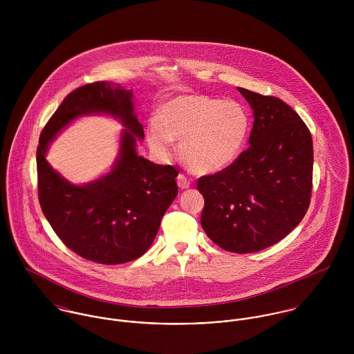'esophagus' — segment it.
<instances>
[{
    "label": "esophagus",
    "mask_w": 354,
    "mask_h": 354,
    "mask_svg": "<svg viewBox=\"0 0 354 354\" xmlns=\"http://www.w3.org/2000/svg\"><path fill=\"white\" fill-rule=\"evenodd\" d=\"M177 184L181 189H188L191 187V181L188 180V177H185L184 174H178L177 176Z\"/></svg>",
    "instance_id": "34e87169"
}]
</instances>
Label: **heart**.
Listing matches in <instances>:
<instances>
[{
	"instance_id": "heart-1",
	"label": "heart",
	"mask_w": 354,
	"mask_h": 354,
	"mask_svg": "<svg viewBox=\"0 0 354 354\" xmlns=\"http://www.w3.org/2000/svg\"><path fill=\"white\" fill-rule=\"evenodd\" d=\"M251 120L234 100L184 94L165 102L146 129L152 151L167 158L173 142L184 165L198 174H212L232 165L243 150Z\"/></svg>"
}]
</instances>
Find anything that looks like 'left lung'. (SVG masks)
<instances>
[{
    "label": "left lung",
    "instance_id": "1",
    "mask_svg": "<svg viewBox=\"0 0 354 354\" xmlns=\"http://www.w3.org/2000/svg\"><path fill=\"white\" fill-rule=\"evenodd\" d=\"M253 110L250 147L223 170L203 176V230L234 253L266 250L286 237L309 207L313 146L308 127L285 102L237 87Z\"/></svg>",
    "mask_w": 354,
    "mask_h": 354
}]
</instances>
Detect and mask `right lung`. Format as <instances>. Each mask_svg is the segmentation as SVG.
<instances>
[{"label":"right lung","mask_w":354,"mask_h":354,"mask_svg":"<svg viewBox=\"0 0 354 354\" xmlns=\"http://www.w3.org/2000/svg\"><path fill=\"white\" fill-rule=\"evenodd\" d=\"M132 97L117 83L95 82L76 88L51 115L37 149L38 195L46 219L69 250L101 264L128 263L147 252L178 194L176 167L155 165L136 152L145 131ZM88 113H109L127 129L113 169L98 180L73 186L50 167L46 152L61 129Z\"/></svg>","instance_id":"add662e5"}]
</instances>
